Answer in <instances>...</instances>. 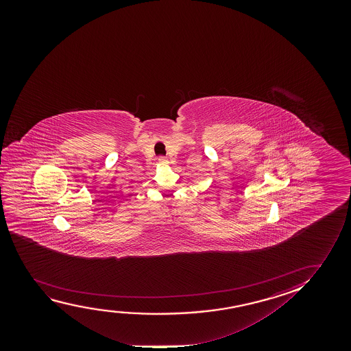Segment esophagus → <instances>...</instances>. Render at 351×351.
<instances>
[{"label":"esophagus","mask_w":351,"mask_h":351,"mask_svg":"<svg viewBox=\"0 0 351 351\" xmlns=\"http://www.w3.org/2000/svg\"><path fill=\"white\" fill-rule=\"evenodd\" d=\"M158 162L159 164H167L168 163V159L165 158V157H159Z\"/></svg>","instance_id":"obj_1"}]
</instances>
